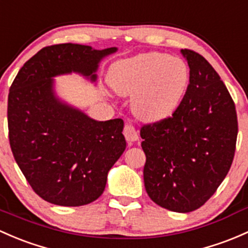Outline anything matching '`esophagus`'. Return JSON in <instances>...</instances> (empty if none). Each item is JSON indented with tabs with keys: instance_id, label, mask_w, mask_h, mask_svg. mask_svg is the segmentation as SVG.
<instances>
[{
	"instance_id": "esophagus-1",
	"label": "esophagus",
	"mask_w": 248,
	"mask_h": 248,
	"mask_svg": "<svg viewBox=\"0 0 248 248\" xmlns=\"http://www.w3.org/2000/svg\"><path fill=\"white\" fill-rule=\"evenodd\" d=\"M124 135L127 141H137L139 140V134H138L135 127L131 124H127L124 128Z\"/></svg>"
}]
</instances>
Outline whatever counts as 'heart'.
Listing matches in <instances>:
<instances>
[{"instance_id": "obj_1", "label": "heart", "mask_w": 248, "mask_h": 248, "mask_svg": "<svg viewBox=\"0 0 248 248\" xmlns=\"http://www.w3.org/2000/svg\"><path fill=\"white\" fill-rule=\"evenodd\" d=\"M189 71L177 57L147 52L117 62L109 83L117 93L131 96L135 115L157 122L173 114L186 89Z\"/></svg>"}]
</instances>
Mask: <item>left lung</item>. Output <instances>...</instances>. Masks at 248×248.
I'll return each mask as SVG.
<instances>
[{
	"instance_id": "1",
	"label": "left lung",
	"mask_w": 248,
	"mask_h": 248,
	"mask_svg": "<svg viewBox=\"0 0 248 248\" xmlns=\"http://www.w3.org/2000/svg\"><path fill=\"white\" fill-rule=\"evenodd\" d=\"M190 69L186 95L172 116L144 124L145 189L171 212L202 207L227 176L238 137L235 104L217 72L197 52L182 49Z\"/></svg>"
}]
</instances>
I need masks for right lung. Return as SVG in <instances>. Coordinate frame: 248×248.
Instances as JSON below:
<instances>
[{"instance_id": "add662e5", "label": "right lung", "mask_w": 248, "mask_h": 248, "mask_svg": "<svg viewBox=\"0 0 248 248\" xmlns=\"http://www.w3.org/2000/svg\"><path fill=\"white\" fill-rule=\"evenodd\" d=\"M116 47L78 44L41 48L21 67L8 95L9 144L36 195L64 207H79L103 194L111 166L126 148L121 119L96 121L62 103L53 78L78 72L96 80L98 62Z\"/></svg>"}]
</instances>
